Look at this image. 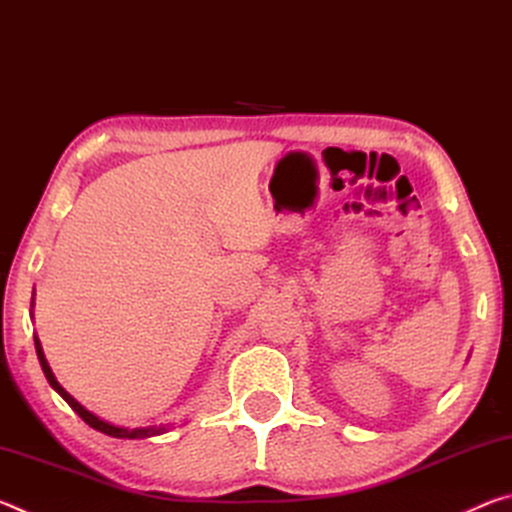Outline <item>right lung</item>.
I'll list each match as a JSON object with an SVG mask.
<instances>
[{"instance_id":"1","label":"right lung","mask_w":512,"mask_h":512,"mask_svg":"<svg viewBox=\"0 0 512 512\" xmlns=\"http://www.w3.org/2000/svg\"><path fill=\"white\" fill-rule=\"evenodd\" d=\"M33 339H36V352H38V361H40V366H42V372H45V377H47V381H49V386L54 388V391H56L60 397H63V400H65L69 406H72V409L81 415L83 422H85V424H90L92 429H97V431H101V433H106V436H112V438H128V440L160 436V433L167 431V427H137V429H128V427H117V424H110V422H106V420H101L99 415H94L92 411L85 409L83 404L76 402L74 397L69 395V393L65 391V388L58 384L56 375H54V372H51L49 363H47V359H45V352H42L40 339H38V336H33Z\"/></svg>"}]
</instances>
